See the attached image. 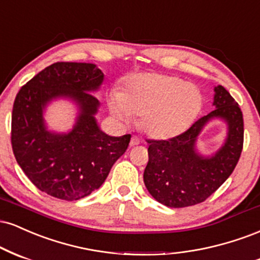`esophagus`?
<instances>
[{"label":"esophagus","instance_id":"34e87169","mask_svg":"<svg viewBox=\"0 0 260 260\" xmlns=\"http://www.w3.org/2000/svg\"><path fill=\"white\" fill-rule=\"evenodd\" d=\"M137 145H140V139L136 136H133L130 140V146H133L134 147V146H137Z\"/></svg>","mask_w":260,"mask_h":260}]
</instances>
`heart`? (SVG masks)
Instances as JSON below:
<instances>
[{
	"instance_id": "1",
	"label": "heart",
	"mask_w": 260,
	"mask_h": 260,
	"mask_svg": "<svg viewBox=\"0 0 260 260\" xmlns=\"http://www.w3.org/2000/svg\"><path fill=\"white\" fill-rule=\"evenodd\" d=\"M203 105L194 85L174 75L159 73L136 74L125 82L121 92L114 91L109 108L120 120L141 115V126L155 139H170L190 127Z\"/></svg>"
}]
</instances>
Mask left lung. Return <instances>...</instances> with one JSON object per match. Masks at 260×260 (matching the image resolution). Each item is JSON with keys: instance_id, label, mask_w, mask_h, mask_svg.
<instances>
[{"instance_id": "obj_1", "label": "left lung", "mask_w": 260, "mask_h": 260, "mask_svg": "<svg viewBox=\"0 0 260 260\" xmlns=\"http://www.w3.org/2000/svg\"><path fill=\"white\" fill-rule=\"evenodd\" d=\"M209 114L198 119L187 131L169 140H148V163L143 182L155 201L184 208L206 201L234 172L243 146V117L239 105L221 85L214 87ZM213 120L227 124L221 148L204 156L198 152L197 140Z\"/></svg>"}]
</instances>
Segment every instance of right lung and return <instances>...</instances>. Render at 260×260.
<instances>
[{
  "instance_id": "1",
  "label": "right lung",
  "mask_w": 260,
  "mask_h": 260,
  "mask_svg": "<svg viewBox=\"0 0 260 260\" xmlns=\"http://www.w3.org/2000/svg\"><path fill=\"white\" fill-rule=\"evenodd\" d=\"M105 75L92 63L58 62L27 81L12 112L15 159L40 191L64 201H78L102 186L113 164L126 151L130 135L109 136L100 129L101 106L93 96ZM75 103V125L67 133L48 129L44 112L51 103Z\"/></svg>"
}]
</instances>
